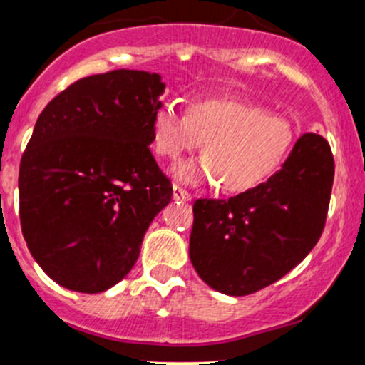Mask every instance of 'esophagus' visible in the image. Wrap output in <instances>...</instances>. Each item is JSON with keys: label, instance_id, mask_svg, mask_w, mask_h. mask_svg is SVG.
Returning <instances> with one entry per match:
<instances>
[{"label": "esophagus", "instance_id": "1", "mask_svg": "<svg viewBox=\"0 0 365 365\" xmlns=\"http://www.w3.org/2000/svg\"><path fill=\"white\" fill-rule=\"evenodd\" d=\"M173 198L175 200H182V202H190V192H187L185 189H182L180 185H173Z\"/></svg>", "mask_w": 365, "mask_h": 365}]
</instances>
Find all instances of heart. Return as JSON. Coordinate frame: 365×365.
I'll return each instance as SVG.
<instances>
[{"instance_id": "1", "label": "heart", "mask_w": 365, "mask_h": 365, "mask_svg": "<svg viewBox=\"0 0 365 365\" xmlns=\"http://www.w3.org/2000/svg\"><path fill=\"white\" fill-rule=\"evenodd\" d=\"M149 135L153 151L169 160L203 144L202 158L176 163L173 176L187 185L221 183L230 194L247 192L270 178L295 142L290 118L234 97L194 98L185 115L162 104Z\"/></svg>"}]
</instances>
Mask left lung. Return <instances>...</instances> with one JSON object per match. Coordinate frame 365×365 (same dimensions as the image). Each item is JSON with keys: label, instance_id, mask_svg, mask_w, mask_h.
<instances>
[{"label": "left lung", "instance_id": "1", "mask_svg": "<svg viewBox=\"0 0 365 365\" xmlns=\"http://www.w3.org/2000/svg\"><path fill=\"white\" fill-rule=\"evenodd\" d=\"M333 176L329 144L306 133L264 183L229 200H196L189 255L202 281L241 297L297 267L324 230Z\"/></svg>", "mask_w": 365, "mask_h": 365}]
</instances>
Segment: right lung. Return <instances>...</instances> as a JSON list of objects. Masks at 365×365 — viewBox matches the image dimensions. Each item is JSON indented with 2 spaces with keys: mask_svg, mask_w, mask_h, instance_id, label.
Listing matches in <instances>:
<instances>
[{
  "mask_svg": "<svg viewBox=\"0 0 365 365\" xmlns=\"http://www.w3.org/2000/svg\"><path fill=\"white\" fill-rule=\"evenodd\" d=\"M158 73L113 70L77 81L39 115L19 165L29 250L57 284L98 294L129 274L173 187L153 158Z\"/></svg>",
  "mask_w": 365,
  "mask_h": 365,
  "instance_id": "right-lung-1",
  "label": "right lung"
}]
</instances>
